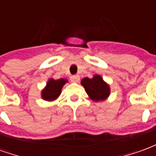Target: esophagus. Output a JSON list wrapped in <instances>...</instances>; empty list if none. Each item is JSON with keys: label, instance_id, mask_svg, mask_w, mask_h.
<instances>
[{"label": "esophagus", "instance_id": "obj_1", "mask_svg": "<svg viewBox=\"0 0 156 156\" xmlns=\"http://www.w3.org/2000/svg\"><path fill=\"white\" fill-rule=\"evenodd\" d=\"M79 79H80V77L78 76V75H73V76L71 77V80L73 83H78L79 81Z\"/></svg>", "mask_w": 156, "mask_h": 156}]
</instances>
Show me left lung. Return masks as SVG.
I'll return each mask as SVG.
<instances>
[{"instance_id":"obj_1","label":"left lung","mask_w":156,"mask_h":156,"mask_svg":"<svg viewBox=\"0 0 156 156\" xmlns=\"http://www.w3.org/2000/svg\"><path fill=\"white\" fill-rule=\"evenodd\" d=\"M81 85L84 88L89 98L96 103L105 101L110 95L109 84L99 74H94L92 78H83Z\"/></svg>"}]
</instances>
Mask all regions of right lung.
I'll list each match as a JSON object with an SVG mask.
<instances>
[{
  "label": "right lung",
  "mask_w": 156,
  "mask_h": 156,
  "mask_svg": "<svg viewBox=\"0 0 156 156\" xmlns=\"http://www.w3.org/2000/svg\"><path fill=\"white\" fill-rule=\"evenodd\" d=\"M68 80L67 78L53 79L49 78L47 82V84L41 92V97L46 101H54L60 96L62 88L64 86Z\"/></svg>",
  "instance_id": "1"
}]
</instances>
